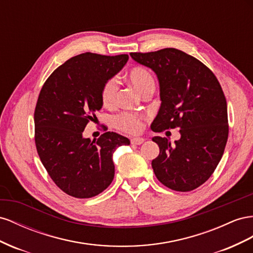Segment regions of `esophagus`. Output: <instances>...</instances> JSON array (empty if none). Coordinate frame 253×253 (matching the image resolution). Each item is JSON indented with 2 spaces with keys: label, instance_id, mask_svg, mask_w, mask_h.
I'll return each mask as SVG.
<instances>
[{
  "label": "esophagus",
  "instance_id": "1",
  "mask_svg": "<svg viewBox=\"0 0 253 253\" xmlns=\"http://www.w3.org/2000/svg\"><path fill=\"white\" fill-rule=\"evenodd\" d=\"M144 141H145V140L142 139V138H133V139L130 140L131 144H133V145H141V144H142Z\"/></svg>",
  "mask_w": 253,
  "mask_h": 253
}]
</instances>
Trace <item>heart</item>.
<instances>
[{"mask_svg":"<svg viewBox=\"0 0 253 253\" xmlns=\"http://www.w3.org/2000/svg\"><path fill=\"white\" fill-rule=\"evenodd\" d=\"M129 81L141 93L147 86L155 84L154 78L149 72L142 67H135L130 70L128 74ZM118 83L114 78H110L104 84L102 88V103L105 107H111L114 105L118 95ZM113 124L119 130L127 133H139L143 128V119L141 115L124 112L117 115L113 119Z\"/></svg>","mask_w":253,"mask_h":253,"instance_id":"1","label":"heart"}]
</instances>
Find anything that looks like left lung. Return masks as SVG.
<instances>
[{
    "instance_id": "left-lung-1",
    "label": "left lung",
    "mask_w": 253,
    "mask_h": 253,
    "mask_svg": "<svg viewBox=\"0 0 253 253\" xmlns=\"http://www.w3.org/2000/svg\"><path fill=\"white\" fill-rule=\"evenodd\" d=\"M130 56L155 71L160 83L161 107L151 129L180 128L181 134L175 144L153 139L160 148L151 162L156 177L170 190L197 189L214 172L228 140L227 100L219 82L206 64L177 48Z\"/></svg>"
}]
</instances>
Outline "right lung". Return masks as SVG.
<instances>
[{
  "label": "right lung",
  "instance_id": "1",
  "mask_svg": "<svg viewBox=\"0 0 253 253\" xmlns=\"http://www.w3.org/2000/svg\"><path fill=\"white\" fill-rule=\"evenodd\" d=\"M128 58L127 54L77 55L57 68L42 85L34 114L36 148L55 184L72 197L91 198L105 191L114 177L112 154L130 144L111 131L93 141L83 136L103 106L104 84Z\"/></svg>",
  "mask_w": 253,
  "mask_h": 253
}]
</instances>
